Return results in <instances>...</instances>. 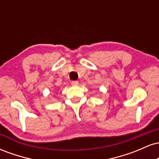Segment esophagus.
Returning a JSON list of instances; mask_svg holds the SVG:
<instances>
[{
    "label": "esophagus",
    "mask_w": 159,
    "mask_h": 159,
    "mask_svg": "<svg viewBox=\"0 0 159 159\" xmlns=\"http://www.w3.org/2000/svg\"><path fill=\"white\" fill-rule=\"evenodd\" d=\"M71 84L73 86H76L78 84V81H71Z\"/></svg>",
    "instance_id": "34e87169"
}]
</instances>
